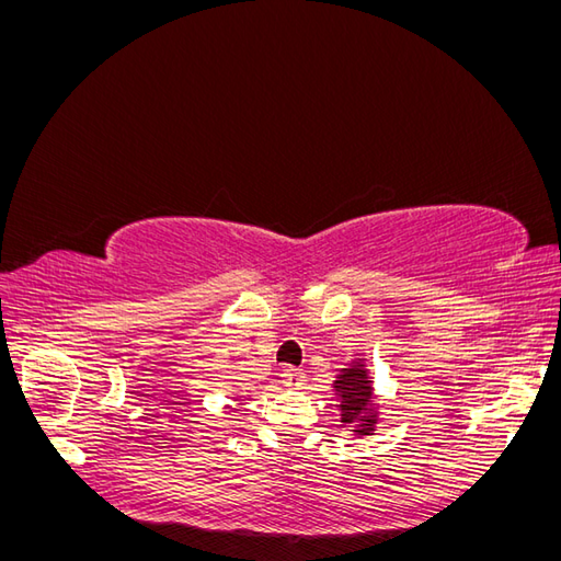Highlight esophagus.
<instances>
[{
	"mask_svg": "<svg viewBox=\"0 0 561 561\" xmlns=\"http://www.w3.org/2000/svg\"><path fill=\"white\" fill-rule=\"evenodd\" d=\"M304 379H307V375H304V371L297 369V367H285V369L280 371V381H283L287 388H299V386H304Z\"/></svg>",
	"mask_w": 561,
	"mask_h": 561,
	"instance_id": "obj_1",
	"label": "esophagus"
}]
</instances>
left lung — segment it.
<instances>
[{"label": "left lung", "mask_w": 561, "mask_h": 561, "mask_svg": "<svg viewBox=\"0 0 561 561\" xmlns=\"http://www.w3.org/2000/svg\"><path fill=\"white\" fill-rule=\"evenodd\" d=\"M339 398V416L344 426H351L355 437L375 435L379 423V404L375 402V386L369 379V369L363 358H355L339 371L334 383Z\"/></svg>", "instance_id": "8db88e82"}]
</instances>
